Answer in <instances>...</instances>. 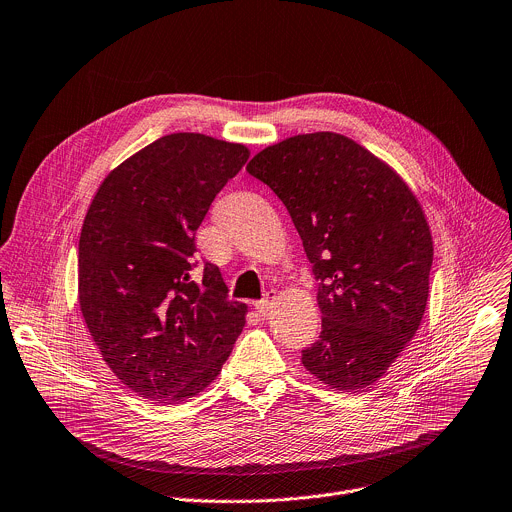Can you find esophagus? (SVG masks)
Returning <instances> with one entry per match:
<instances>
[{"instance_id":"esophagus-1","label":"esophagus","mask_w":512,"mask_h":512,"mask_svg":"<svg viewBox=\"0 0 512 512\" xmlns=\"http://www.w3.org/2000/svg\"><path fill=\"white\" fill-rule=\"evenodd\" d=\"M279 297V293H277V289H271L269 293H267V297L265 299H261V301H255L253 305H255V309L261 313V315H265L271 307H273V303H275V299Z\"/></svg>"}]
</instances>
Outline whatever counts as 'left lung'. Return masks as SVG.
I'll use <instances>...</instances> for the list:
<instances>
[{
	"instance_id": "obj_1",
	"label": "left lung",
	"mask_w": 512,
	"mask_h": 512,
	"mask_svg": "<svg viewBox=\"0 0 512 512\" xmlns=\"http://www.w3.org/2000/svg\"><path fill=\"white\" fill-rule=\"evenodd\" d=\"M247 173L283 201L319 279L321 333L303 368L331 390L376 384L428 303L434 243L418 197L386 160L337 132L275 142Z\"/></svg>"
}]
</instances>
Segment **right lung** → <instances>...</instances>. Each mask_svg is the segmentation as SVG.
<instances>
[{"label": "right lung", "mask_w": 512, "mask_h": 512, "mask_svg": "<svg viewBox=\"0 0 512 512\" xmlns=\"http://www.w3.org/2000/svg\"><path fill=\"white\" fill-rule=\"evenodd\" d=\"M239 142L166 134L98 187L78 247V301L112 374L156 404H179L221 372L247 305L227 299L213 263L193 281L195 233L249 158Z\"/></svg>", "instance_id": "1"}]
</instances>
